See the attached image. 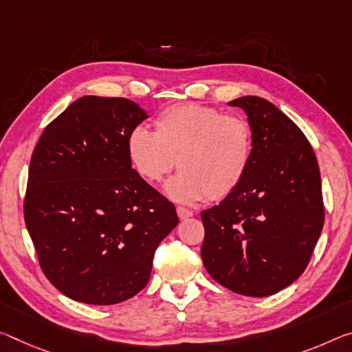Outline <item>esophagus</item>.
I'll return each mask as SVG.
<instances>
[{
  "instance_id": "34e87169",
  "label": "esophagus",
  "mask_w": 352,
  "mask_h": 352,
  "mask_svg": "<svg viewBox=\"0 0 352 352\" xmlns=\"http://www.w3.org/2000/svg\"><path fill=\"white\" fill-rule=\"evenodd\" d=\"M177 214L183 221V219H188V217H191L192 216V211L185 208V206H177Z\"/></svg>"
}]
</instances>
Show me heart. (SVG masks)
<instances>
[{"label": "heart", "instance_id": "1", "mask_svg": "<svg viewBox=\"0 0 352 352\" xmlns=\"http://www.w3.org/2000/svg\"><path fill=\"white\" fill-rule=\"evenodd\" d=\"M153 128H133L128 158L147 183H160L178 166L166 188L169 197L185 204L221 200L241 185L254 153L252 126L244 117L182 103L160 113Z\"/></svg>", "mask_w": 352, "mask_h": 352}]
</instances>
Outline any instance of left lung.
I'll use <instances>...</instances> for the list:
<instances>
[{
    "label": "left lung",
    "mask_w": 352,
    "mask_h": 352,
    "mask_svg": "<svg viewBox=\"0 0 352 352\" xmlns=\"http://www.w3.org/2000/svg\"><path fill=\"white\" fill-rule=\"evenodd\" d=\"M246 111L254 153L246 177L202 211V261L232 292L263 298L305 271L324 224L320 167L302 130L265 98L228 103Z\"/></svg>",
    "instance_id": "1"
}]
</instances>
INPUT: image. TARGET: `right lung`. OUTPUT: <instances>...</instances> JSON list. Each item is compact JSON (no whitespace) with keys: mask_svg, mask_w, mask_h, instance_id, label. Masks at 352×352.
<instances>
[{"mask_svg":"<svg viewBox=\"0 0 352 352\" xmlns=\"http://www.w3.org/2000/svg\"><path fill=\"white\" fill-rule=\"evenodd\" d=\"M147 114L86 96L45 126L32 152L25 224L43 274L67 298L111 305L147 285L175 206L131 167L126 138Z\"/></svg>","mask_w":352,"mask_h":352,"instance_id":"1","label":"right lung"}]
</instances>
